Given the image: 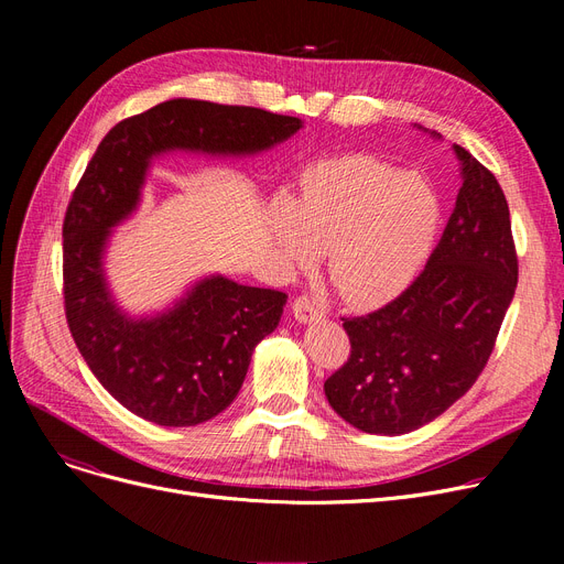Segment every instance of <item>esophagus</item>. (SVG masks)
Returning a JSON list of instances; mask_svg holds the SVG:
<instances>
[{"instance_id":"esophagus-1","label":"esophagus","mask_w":564,"mask_h":564,"mask_svg":"<svg viewBox=\"0 0 564 564\" xmlns=\"http://www.w3.org/2000/svg\"><path fill=\"white\" fill-rule=\"evenodd\" d=\"M292 311H294V317H297L300 322H315V319L324 317V308L319 306V302L315 297H311V294H300V297L292 304Z\"/></svg>"}]
</instances>
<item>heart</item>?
<instances>
[{"label":"heart","mask_w":564,"mask_h":564,"mask_svg":"<svg viewBox=\"0 0 564 564\" xmlns=\"http://www.w3.org/2000/svg\"><path fill=\"white\" fill-rule=\"evenodd\" d=\"M443 221L436 189L372 155L313 164L300 194L272 207V237L294 267L329 253V281L351 306L393 300L421 272Z\"/></svg>","instance_id":"obj_1"}]
</instances>
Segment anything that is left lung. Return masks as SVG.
<instances>
[{
  "instance_id": "obj_1",
  "label": "left lung",
  "mask_w": 564,
  "mask_h": 564,
  "mask_svg": "<svg viewBox=\"0 0 564 564\" xmlns=\"http://www.w3.org/2000/svg\"><path fill=\"white\" fill-rule=\"evenodd\" d=\"M464 183L425 270L393 302L343 317L347 361L329 404L368 434L419 430L485 370L519 281L510 207L496 175L455 143Z\"/></svg>"
}]
</instances>
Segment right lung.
I'll use <instances>...</instances> for the list:
<instances>
[{"instance_id": "add662e5", "label": "right lung", "mask_w": 564, "mask_h": 564, "mask_svg": "<svg viewBox=\"0 0 564 564\" xmlns=\"http://www.w3.org/2000/svg\"><path fill=\"white\" fill-rule=\"evenodd\" d=\"M300 128V118L256 107L166 100L116 123L79 177L64 217L66 322L86 366L139 419L189 427L221 413L240 393L256 345L276 329L288 294L213 276L173 311L130 319L102 276L109 228L134 210L153 155L256 153Z\"/></svg>"}]
</instances>
